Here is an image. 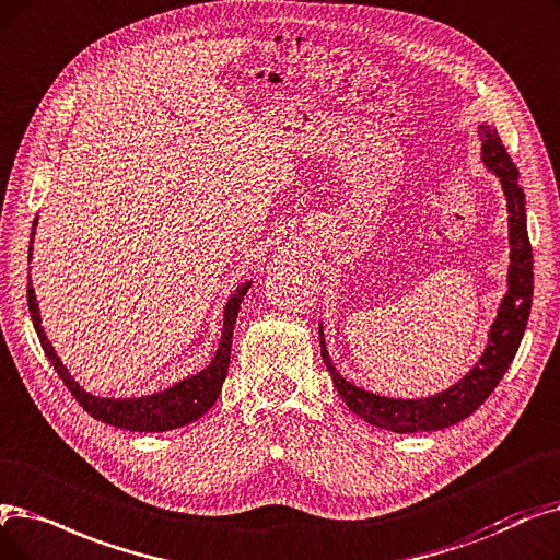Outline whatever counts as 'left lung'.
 <instances>
[{
	"mask_svg": "<svg viewBox=\"0 0 560 560\" xmlns=\"http://www.w3.org/2000/svg\"><path fill=\"white\" fill-rule=\"evenodd\" d=\"M482 137V160L501 178L505 201H508V231H510V272H508V293L501 302L499 315L490 331V343L485 348L480 361L462 377L448 392L436 394L421 400H396L363 392V388L350 384L340 377L325 350V340L320 334L323 359L334 380L338 394L343 396L348 407L357 417L373 425L394 430V432H430L459 423L490 398V394L513 363L522 336L530 315L533 302V249L526 231V208L524 189L520 185V172L510 160L499 132L490 126H480Z\"/></svg>",
	"mask_w": 560,
	"mask_h": 560,
	"instance_id": "8db88e82",
	"label": "left lung"
}]
</instances>
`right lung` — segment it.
Returning a JSON list of instances; mask_svg holds the SVG:
<instances>
[{"label":"right lung","mask_w":560,"mask_h":560,"mask_svg":"<svg viewBox=\"0 0 560 560\" xmlns=\"http://www.w3.org/2000/svg\"><path fill=\"white\" fill-rule=\"evenodd\" d=\"M34 226H36V222H34ZM32 237H34V233H32ZM30 258H32V247H30ZM247 290H249V283H242L226 304L222 343H220V348H217V354H214L210 366L197 375H191V377L174 384V386H168L166 392L143 396V398H98V396L86 394L84 388L70 377V373L66 371V366L55 354V348L50 346V340H47L43 334L38 302H36L32 281L27 283V304H30L32 320H34L45 357L50 359V363L59 373V377L63 380L72 398H75L93 419L109 423L114 428L132 430V432H164V430H174V428L197 421L214 405V400L220 398L222 384L226 380L229 363H231L235 318H237L242 300H245V295H247Z\"/></svg>","instance_id":"obj_1"}]
</instances>
